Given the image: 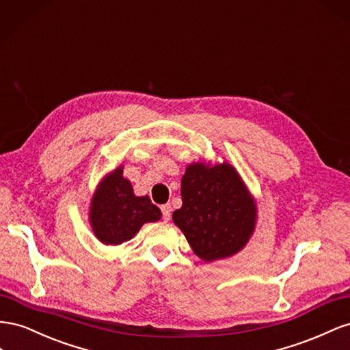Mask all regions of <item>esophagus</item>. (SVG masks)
<instances>
[{
	"label": "esophagus",
	"instance_id": "obj_1",
	"mask_svg": "<svg viewBox=\"0 0 350 350\" xmlns=\"http://www.w3.org/2000/svg\"><path fill=\"white\" fill-rule=\"evenodd\" d=\"M161 213H163L164 221H168L170 217H172V206H170V204H165L161 206Z\"/></svg>",
	"mask_w": 350,
	"mask_h": 350
}]
</instances>
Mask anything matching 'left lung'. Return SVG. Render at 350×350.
<instances>
[{
  "mask_svg": "<svg viewBox=\"0 0 350 350\" xmlns=\"http://www.w3.org/2000/svg\"><path fill=\"white\" fill-rule=\"evenodd\" d=\"M173 221L205 262L237 254L252 236L256 205L233 165H187Z\"/></svg>",
  "mask_w": 350,
  "mask_h": 350,
  "instance_id": "obj_1",
  "label": "left lung"
}]
</instances>
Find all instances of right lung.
Returning a JSON list of instances; mask_svg holds the SVG:
<instances>
[{"label": "right lung", "instance_id": "right-lung-1", "mask_svg": "<svg viewBox=\"0 0 350 350\" xmlns=\"http://www.w3.org/2000/svg\"><path fill=\"white\" fill-rule=\"evenodd\" d=\"M161 211L148 196H136L120 165L98 185L91 202L89 221L99 242L120 245L139 232L145 223L158 221Z\"/></svg>", "mask_w": 350, "mask_h": 350}]
</instances>
